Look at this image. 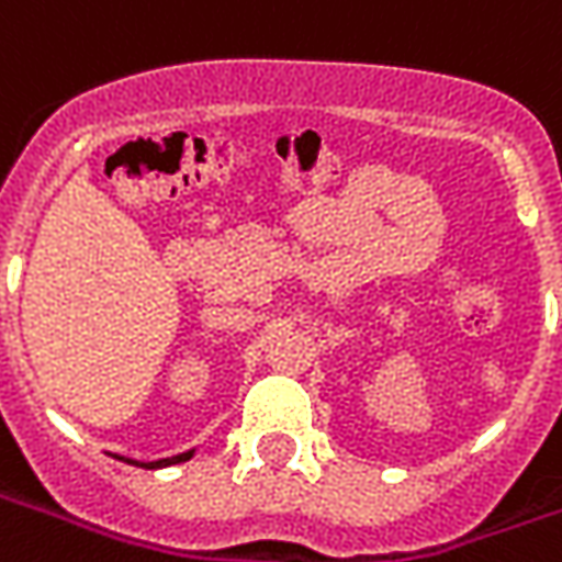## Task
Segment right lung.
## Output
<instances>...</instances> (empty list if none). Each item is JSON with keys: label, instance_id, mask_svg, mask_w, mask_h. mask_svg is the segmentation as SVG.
I'll return each instance as SVG.
<instances>
[{"label": "right lung", "instance_id": "obj_1", "mask_svg": "<svg viewBox=\"0 0 562 562\" xmlns=\"http://www.w3.org/2000/svg\"><path fill=\"white\" fill-rule=\"evenodd\" d=\"M192 458V451H183V454H177V458H161L153 460V463H138V460H126V463H138V467H147V470H159V467H171V463H183V460Z\"/></svg>", "mask_w": 562, "mask_h": 562}]
</instances>
